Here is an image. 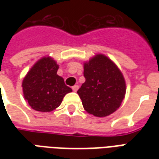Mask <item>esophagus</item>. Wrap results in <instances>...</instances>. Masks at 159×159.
<instances>
[{
	"mask_svg": "<svg viewBox=\"0 0 159 159\" xmlns=\"http://www.w3.org/2000/svg\"><path fill=\"white\" fill-rule=\"evenodd\" d=\"M78 88H79V87H78V85H74V86L72 87V90L76 92V91H77V89H78Z\"/></svg>",
	"mask_w": 159,
	"mask_h": 159,
	"instance_id": "1",
	"label": "esophagus"
}]
</instances>
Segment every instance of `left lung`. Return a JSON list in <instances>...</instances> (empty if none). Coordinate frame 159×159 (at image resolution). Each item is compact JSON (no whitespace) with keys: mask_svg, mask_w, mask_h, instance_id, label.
Masks as SVG:
<instances>
[{"mask_svg":"<svg viewBox=\"0 0 159 159\" xmlns=\"http://www.w3.org/2000/svg\"><path fill=\"white\" fill-rule=\"evenodd\" d=\"M85 83L77 93L83 108L95 117L113 113L123 101L126 85L117 66L107 56L98 54L84 64Z\"/></svg>","mask_w":159,"mask_h":159,"instance_id":"1","label":"left lung"}]
</instances>
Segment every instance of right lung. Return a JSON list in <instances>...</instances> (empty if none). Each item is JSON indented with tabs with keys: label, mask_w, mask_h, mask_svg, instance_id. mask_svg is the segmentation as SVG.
Masks as SVG:
<instances>
[{
	"label": "right lung",
	"mask_w": 159,
	"mask_h": 159,
	"mask_svg": "<svg viewBox=\"0 0 159 159\" xmlns=\"http://www.w3.org/2000/svg\"><path fill=\"white\" fill-rule=\"evenodd\" d=\"M59 66L50 57L37 61L24 78V96L32 109L51 111L61 104L63 98L72 90L57 75Z\"/></svg>",
	"instance_id": "right-lung-1"
}]
</instances>
